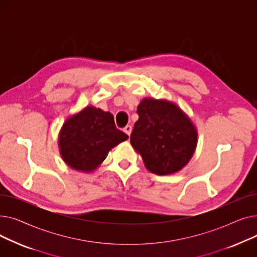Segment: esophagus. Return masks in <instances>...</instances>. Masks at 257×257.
I'll return each instance as SVG.
<instances>
[{
	"mask_svg": "<svg viewBox=\"0 0 257 257\" xmlns=\"http://www.w3.org/2000/svg\"><path fill=\"white\" fill-rule=\"evenodd\" d=\"M131 131H132V127L130 126V125H127L125 128H124V132L127 134L128 137H130V134H131Z\"/></svg>",
	"mask_w": 257,
	"mask_h": 257,
	"instance_id": "34e87169",
	"label": "esophagus"
}]
</instances>
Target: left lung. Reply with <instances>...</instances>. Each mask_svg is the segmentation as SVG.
Masks as SVG:
<instances>
[{
    "label": "left lung",
    "instance_id": "left-lung-1",
    "mask_svg": "<svg viewBox=\"0 0 257 257\" xmlns=\"http://www.w3.org/2000/svg\"><path fill=\"white\" fill-rule=\"evenodd\" d=\"M130 143L145 167L156 175L180 171L197 146V130L180 108L167 100L144 99L138 106Z\"/></svg>",
    "mask_w": 257,
    "mask_h": 257
}]
</instances>
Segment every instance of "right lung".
Listing matches in <instances>:
<instances>
[{
    "instance_id": "add662e5",
    "label": "right lung",
    "mask_w": 257,
    "mask_h": 257,
    "mask_svg": "<svg viewBox=\"0 0 257 257\" xmlns=\"http://www.w3.org/2000/svg\"><path fill=\"white\" fill-rule=\"evenodd\" d=\"M126 140L128 136L116 129L110 112L87 106L65 120L58 145L67 166L88 173L103 163L112 148Z\"/></svg>"
}]
</instances>
